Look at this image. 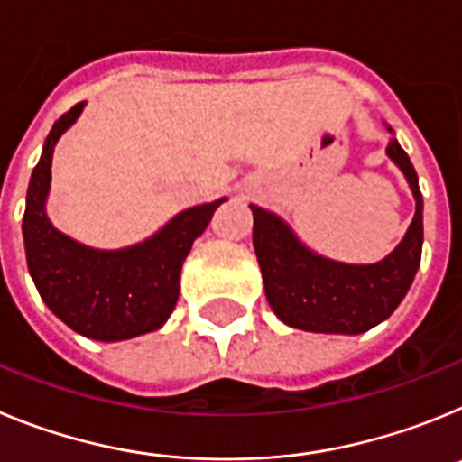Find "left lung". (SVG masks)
Returning a JSON list of instances; mask_svg holds the SVG:
<instances>
[{
  "mask_svg": "<svg viewBox=\"0 0 462 462\" xmlns=\"http://www.w3.org/2000/svg\"><path fill=\"white\" fill-rule=\"evenodd\" d=\"M391 134L393 129L386 126ZM389 159L402 171L416 201L405 238L377 263H342L310 250L280 215L252 203L254 243L268 305L291 328L358 336L389 319L410 291L423 247V196L410 157L395 138Z\"/></svg>",
  "mask_w": 462,
  "mask_h": 462,
  "instance_id": "obj_1",
  "label": "left lung"
}]
</instances>
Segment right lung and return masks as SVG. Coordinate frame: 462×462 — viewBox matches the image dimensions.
Returning a JSON list of instances; mask_svg holds the SVG:
<instances>
[{
	"label": "right lung",
	"mask_w": 462,
	"mask_h": 462,
	"mask_svg": "<svg viewBox=\"0 0 462 462\" xmlns=\"http://www.w3.org/2000/svg\"><path fill=\"white\" fill-rule=\"evenodd\" d=\"M83 108L85 101L52 125L32 171L23 217L27 268L43 303L69 328L89 340H132L166 324L191 245L226 199L187 208L157 234L122 250H97L57 231L46 212L52 152Z\"/></svg>",
	"instance_id": "add662e5"
}]
</instances>
